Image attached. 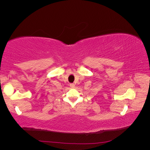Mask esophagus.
<instances>
[{"label":"esophagus","instance_id":"esophagus-1","mask_svg":"<svg viewBox=\"0 0 150 150\" xmlns=\"http://www.w3.org/2000/svg\"><path fill=\"white\" fill-rule=\"evenodd\" d=\"M69 86H70L71 88H75V84H73V83H71V84H69Z\"/></svg>","mask_w":150,"mask_h":150}]
</instances>
